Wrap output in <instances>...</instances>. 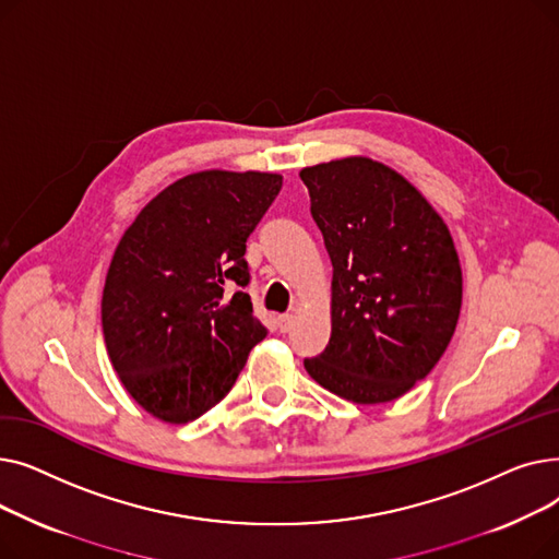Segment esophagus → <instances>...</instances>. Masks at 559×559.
<instances>
[{
	"mask_svg": "<svg viewBox=\"0 0 559 559\" xmlns=\"http://www.w3.org/2000/svg\"><path fill=\"white\" fill-rule=\"evenodd\" d=\"M292 326H295V314L285 312V314L278 317V329H281V333H289Z\"/></svg>",
	"mask_w": 559,
	"mask_h": 559,
	"instance_id": "esophagus-1",
	"label": "esophagus"
}]
</instances>
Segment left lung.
<instances>
[{
	"label": "left lung",
	"mask_w": 559,
	"mask_h": 559,
	"mask_svg": "<svg viewBox=\"0 0 559 559\" xmlns=\"http://www.w3.org/2000/svg\"><path fill=\"white\" fill-rule=\"evenodd\" d=\"M299 176L333 262L331 340L304 367L346 401H394L432 371L455 333L462 270L451 233L383 163L350 156Z\"/></svg>",
	"instance_id": "left-lung-1"
}]
</instances>
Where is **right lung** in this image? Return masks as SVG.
Listing matches in <instances>:
<instances>
[{
  "instance_id": "add662e5",
  "label": "right lung",
  "mask_w": 559,
  "mask_h": 559,
  "mask_svg": "<svg viewBox=\"0 0 559 559\" xmlns=\"http://www.w3.org/2000/svg\"><path fill=\"white\" fill-rule=\"evenodd\" d=\"M281 186L270 171L188 174L146 203L117 245L102 297L106 350L156 419L209 413L267 335L245 292V251Z\"/></svg>"
}]
</instances>
